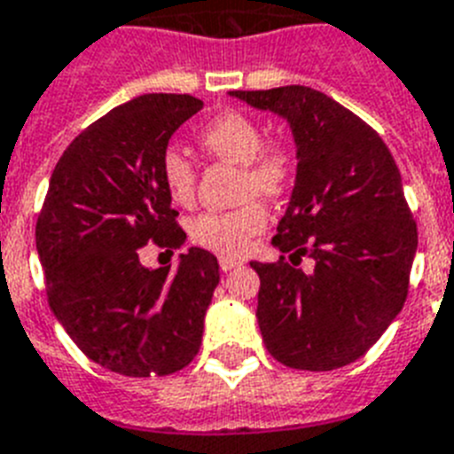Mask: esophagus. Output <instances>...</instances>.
<instances>
[{
	"label": "esophagus",
	"instance_id": "1",
	"mask_svg": "<svg viewBox=\"0 0 454 454\" xmlns=\"http://www.w3.org/2000/svg\"><path fill=\"white\" fill-rule=\"evenodd\" d=\"M236 267H241V262L231 260V257H220V269H223V271H231V269Z\"/></svg>",
	"mask_w": 454,
	"mask_h": 454
}]
</instances>
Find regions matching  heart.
I'll list each match as a JSON object with an SVG mask.
<instances>
[{
    "label": "heart",
    "mask_w": 454,
    "mask_h": 454,
    "mask_svg": "<svg viewBox=\"0 0 454 454\" xmlns=\"http://www.w3.org/2000/svg\"><path fill=\"white\" fill-rule=\"evenodd\" d=\"M200 144L220 160L243 164L241 194L278 200L290 190L294 178V155L286 144L264 141L260 122L246 114L224 111L201 129ZM160 176L168 197L187 204L194 197L197 174L190 157L178 148H167L160 157ZM267 227V208L260 201H248L234 211H213L194 218L192 241L220 254H243L262 230Z\"/></svg>",
    "instance_id": "obj_1"
}]
</instances>
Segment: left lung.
I'll return each mask as SVG.
<instances>
[{"mask_svg":"<svg viewBox=\"0 0 454 454\" xmlns=\"http://www.w3.org/2000/svg\"><path fill=\"white\" fill-rule=\"evenodd\" d=\"M230 95L283 115L297 144V181L273 236L290 260L250 262L264 346L290 369L350 364L399 316L418 250L395 157L376 129L313 88ZM301 256L314 260L310 272L298 269Z\"/></svg>","mask_w":454,"mask_h":454,"instance_id":"obj_1","label":"left lung"}]
</instances>
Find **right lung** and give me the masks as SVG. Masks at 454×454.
I'll list each match as a JSON object with an SVG mask.
<instances>
[{"label": "right lung", "mask_w": 454, "mask_h": 454, "mask_svg": "<svg viewBox=\"0 0 454 454\" xmlns=\"http://www.w3.org/2000/svg\"><path fill=\"white\" fill-rule=\"evenodd\" d=\"M201 108L190 95H141L108 111L62 153L36 220L51 310L92 362L122 376H168L200 353L215 254L190 248L171 273L145 269L138 253L185 241L160 157Z\"/></svg>", "instance_id": "right-lung-1"}]
</instances>
